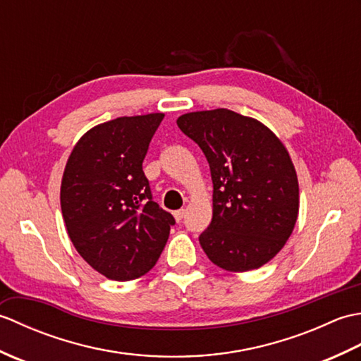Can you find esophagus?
I'll use <instances>...</instances> for the list:
<instances>
[{"instance_id": "1", "label": "esophagus", "mask_w": 361, "mask_h": 361, "mask_svg": "<svg viewBox=\"0 0 361 361\" xmlns=\"http://www.w3.org/2000/svg\"><path fill=\"white\" fill-rule=\"evenodd\" d=\"M173 217L176 221H181L183 217H185V209H178V211H173Z\"/></svg>"}]
</instances>
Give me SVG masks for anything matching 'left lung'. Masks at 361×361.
Instances as JSON below:
<instances>
[{
	"mask_svg": "<svg viewBox=\"0 0 361 361\" xmlns=\"http://www.w3.org/2000/svg\"><path fill=\"white\" fill-rule=\"evenodd\" d=\"M212 176V221L200 245L212 264L243 273L265 265L287 243L298 220L299 185L288 150L262 122L226 110L181 114Z\"/></svg>",
	"mask_w": 361,
	"mask_h": 361,
	"instance_id": "obj_1",
	"label": "left lung"
}]
</instances>
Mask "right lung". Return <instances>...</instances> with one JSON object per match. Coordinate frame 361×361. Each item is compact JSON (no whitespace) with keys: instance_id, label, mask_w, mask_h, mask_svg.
I'll use <instances>...</instances> for the list:
<instances>
[{"instance_id":"add662e5","label":"right lung","mask_w":361,"mask_h":361,"mask_svg":"<svg viewBox=\"0 0 361 361\" xmlns=\"http://www.w3.org/2000/svg\"><path fill=\"white\" fill-rule=\"evenodd\" d=\"M163 113L122 116L90 128L66 161L60 206L79 255L113 281L157 264L175 224L152 200L142 161Z\"/></svg>"}]
</instances>
